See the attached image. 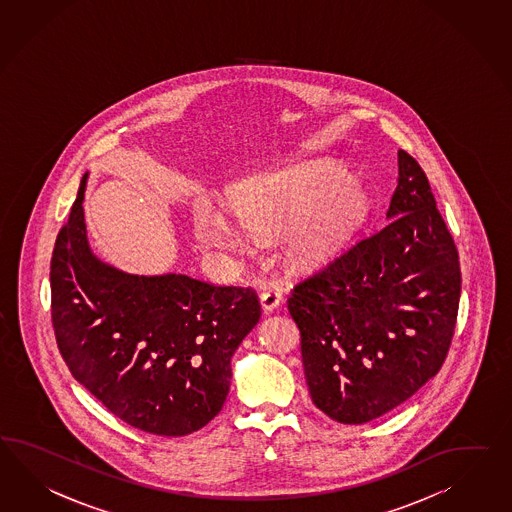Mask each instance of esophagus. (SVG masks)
I'll list each match as a JSON object with an SVG mask.
<instances>
[{"mask_svg": "<svg viewBox=\"0 0 512 512\" xmlns=\"http://www.w3.org/2000/svg\"><path fill=\"white\" fill-rule=\"evenodd\" d=\"M283 300V290L281 288L274 287V285H270V287L262 288L261 292V305L262 311L264 312H272L279 307V303Z\"/></svg>", "mask_w": 512, "mask_h": 512, "instance_id": "esophagus-1", "label": "esophagus"}]
</instances>
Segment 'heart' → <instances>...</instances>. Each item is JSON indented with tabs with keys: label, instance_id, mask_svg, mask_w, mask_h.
I'll return each mask as SVG.
<instances>
[{
	"label": "heart",
	"instance_id": "b5f03b06",
	"mask_svg": "<svg viewBox=\"0 0 512 512\" xmlns=\"http://www.w3.org/2000/svg\"><path fill=\"white\" fill-rule=\"evenodd\" d=\"M238 222L264 237L288 231V264L314 272L337 261L359 233L368 205L355 179L333 161H305L253 175L233 194ZM201 240L218 248H237L238 227L225 212L203 205L196 214Z\"/></svg>",
	"mask_w": 512,
	"mask_h": 512
}]
</instances>
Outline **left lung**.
<instances>
[{"instance_id":"left-lung-1","label":"left lung","mask_w":512,"mask_h":512,"mask_svg":"<svg viewBox=\"0 0 512 512\" xmlns=\"http://www.w3.org/2000/svg\"><path fill=\"white\" fill-rule=\"evenodd\" d=\"M388 222L290 290L312 403L340 424L396 409L438 374L461 300V264L429 179L398 151Z\"/></svg>"}]
</instances>
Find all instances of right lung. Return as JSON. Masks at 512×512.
Listing matches in <instances>:
<instances>
[{"mask_svg": "<svg viewBox=\"0 0 512 512\" xmlns=\"http://www.w3.org/2000/svg\"><path fill=\"white\" fill-rule=\"evenodd\" d=\"M51 255V324L68 370L125 424L181 437L222 411L231 355L261 318L251 287L129 275L88 248L83 196Z\"/></svg>", "mask_w": 512, "mask_h": 512, "instance_id": "add662e5", "label": "right lung"}]
</instances>
